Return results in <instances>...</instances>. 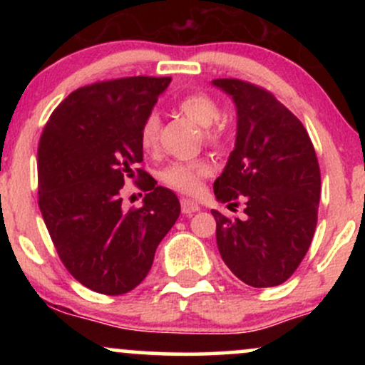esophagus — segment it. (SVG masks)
<instances>
[{
    "label": "esophagus",
    "instance_id": "esophagus-1",
    "mask_svg": "<svg viewBox=\"0 0 365 365\" xmlns=\"http://www.w3.org/2000/svg\"><path fill=\"white\" fill-rule=\"evenodd\" d=\"M180 206H182L183 215H194V212H197L200 209L199 204L194 202V200H190V199H182L180 200Z\"/></svg>",
    "mask_w": 365,
    "mask_h": 365
}]
</instances>
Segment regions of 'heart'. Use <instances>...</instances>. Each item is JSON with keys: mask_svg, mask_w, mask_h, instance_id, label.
Masks as SVG:
<instances>
[{"mask_svg": "<svg viewBox=\"0 0 365 365\" xmlns=\"http://www.w3.org/2000/svg\"><path fill=\"white\" fill-rule=\"evenodd\" d=\"M177 110L204 128V139L207 144L220 145L223 142V130L216 127L221 110L212 96L206 92H190L177 103ZM139 144L145 154H154L159 148V118L150 113L144 118L139 130ZM211 163L204 158L173 161L161 170L159 178L166 187L185 195H197L202 190V182L212 175Z\"/></svg>", "mask_w": 365, "mask_h": 365, "instance_id": "heart-1", "label": "heart"}]
</instances>
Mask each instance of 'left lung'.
Here are the masks:
<instances>
[{
  "mask_svg": "<svg viewBox=\"0 0 365 365\" xmlns=\"http://www.w3.org/2000/svg\"><path fill=\"white\" fill-rule=\"evenodd\" d=\"M212 86L237 106V140L215 182L220 202L245 200L244 220L212 209L221 257L254 288L276 287L295 273L317 225L321 171L302 121L269 91L238 78ZM230 204V206H232Z\"/></svg>",
  "mask_w": 365,
  "mask_h": 365,
  "instance_id": "1",
  "label": "left lung"
}]
</instances>
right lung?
I'll use <instances>...</instances> for the list:
<instances>
[{
  "label": "right lung",
  "mask_w": 365,
  "mask_h": 365,
  "mask_svg": "<svg viewBox=\"0 0 365 365\" xmlns=\"http://www.w3.org/2000/svg\"><path fill=\"white\" fill-rule=\"evenodd\" d=\"M170 82L127 77L81 87L41 135L39 209L61 262L92 292L133 290L180 216L178 197L139 166L140 125ZM128 178L146 195L140 208L125 212L120 188Z\"/></svg>",
  "instance_id": "obj_1"
}]
</instances>
